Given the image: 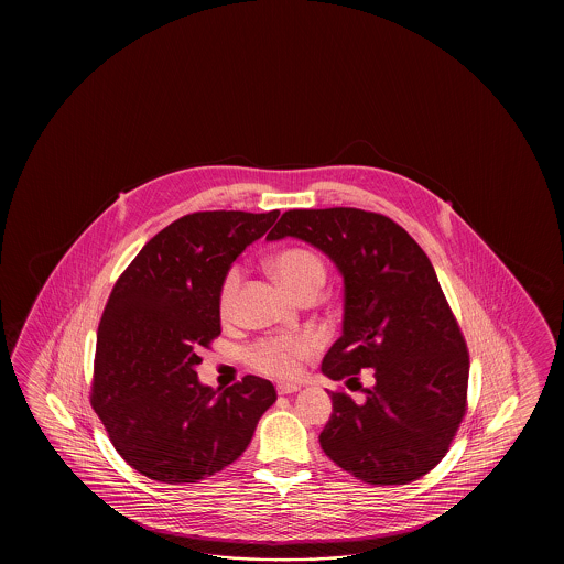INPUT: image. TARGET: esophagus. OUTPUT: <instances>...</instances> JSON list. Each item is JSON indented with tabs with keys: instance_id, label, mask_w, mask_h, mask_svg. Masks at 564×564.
<instances>
[{
	"instance_id": "1",
	"label": "esophagus",
	"mask_w": 564,
	"mask_h": 564,
	"mask_svg": "<svg viewBox=\"0 0 564 564\" xmlns=\"http://www.w3.org/2000/svg\"><path fill=\"white\" fill-rule=\"evenodd\" d=\"M278 395H290V393H296L300 391L299 383H278L276 387Z\"/></svg>"
}]
</instances>
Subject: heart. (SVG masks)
<instances>
[{"mask_svg": "<svg viewBox=\"0 0 564 564\" xmlns=\"http://www.w3.org/2000/svg\"><path fill=\"white\" fill-rule=\"evenodd\" d=\"M280 280L296 296L308 292H321L326 282V265L318 253L304 248H288L272 260ZM243 270L241 265H229L226 276L217 292V311L224 321H229L236 312L238 294H240ZM316 345L306 335H274L256 340L246 350V360L256 371L264 372L278 379L294 377L300 371V362L314 355Z\"/></svg>", "mask_w": 564, "mask_h": 564, "instance_id": "heart-1", "label": "heart"}]
</instances>
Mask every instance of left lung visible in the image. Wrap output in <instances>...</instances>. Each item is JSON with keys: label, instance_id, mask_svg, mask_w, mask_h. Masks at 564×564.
<instances>
[{"label": "left lung", "instance_id": "8db88e82", "mask_svg": "<svg viewBox=\"0 0 564 564\" xmlns=\"http://www.w3.org/2000/svg\"><path fill=\"white\" fill-rule=\"evenodd\" d=\"M286 236L323 250L345 278L343 335L324 375L347 384L362 369L372 375L365 403L330 391L324 454L371 486L420 479L444 459L468 409V345L430 258L391 217L357 207L288 209L268 240Z\"/></svg>", "mask_w": 564, "mask_h": 564}]
</instances>
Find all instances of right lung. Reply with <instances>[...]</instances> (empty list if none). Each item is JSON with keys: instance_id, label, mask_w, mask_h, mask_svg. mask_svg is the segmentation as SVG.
Here are the masks:
<instances>
[{"instance_id": "obj_1", "label": "right lung", "mask_w": 564, "mask_h": 564, "mask_svg": "<svg viewBox=\"0 0 564 564\" xmlns=\"http://www.w3.org/2000/svg\"><path fill=\"white\" fill-rule=\"evenodd\" d=\"M280 212L180 217L120 274L96 335L90 405L119 456L147 478L193 484L252 442L274 384L256 375L216 395L197 381L202 348L221 335L217 292L231 262Z\"/></svg>"}]
</instances>
